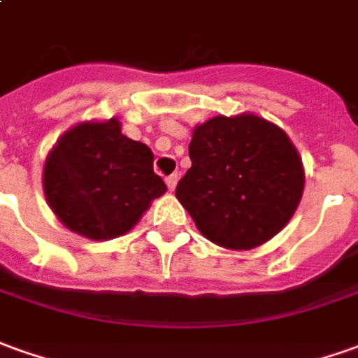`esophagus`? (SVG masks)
I'll return each instance as SVG.
<instances>
[{
  "label": "esophagus",
  "instance_id": "34e87169",
  "mask_svg": "<svg viewBox=\"0 0 358 358\" xmlns=\"http://www.w3.org/2000/svg\"><path fill=\"white\" fill-rule=\"evenodd\" d=\"M177 181H179V175L177 173H171L169 177H165V183H167V189H169V191H175Z\"/></svg>",
  "mask_w": 358,
  "mask_h": 358
}]
</instances>
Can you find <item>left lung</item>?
Instances as JSON below:
<instances>
[{
    "mask_svg": "<svg viewBox=\"0 0 358 358\" xmlns=\"http://www.w3.org/2000/svg\"><path fill=\"white\" fill-rule=\"evenodd\" d=\"M191 169L175 196L206 240L253 250L296 212L304 167L290 138L257 115L214 117L194 128Z\"/></svg>",
    "mask_w": 358,
    "mask_h": 358,
    "instance_id": "obj_1",
    "label": "left lung"
}]
</instances>
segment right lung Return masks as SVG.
<instances>
[{
	"label": "right lung",
	"mask_w": 358,
	"mask_h": 358,
	"mask_svg": "<svg viewBox=\"0 0 358 358\" xmlns=\"http://www.w3.org/2000/svg\"><path fill=\"white\" fill-rule=\"evenodd\" d=\"M43 187L68 230L99 241L132 230L167 191L152 150L124 136L117 118L70 128L46 157Z\"/></svg>",
	"instance_id": "obj_1"
}]
</instances>
